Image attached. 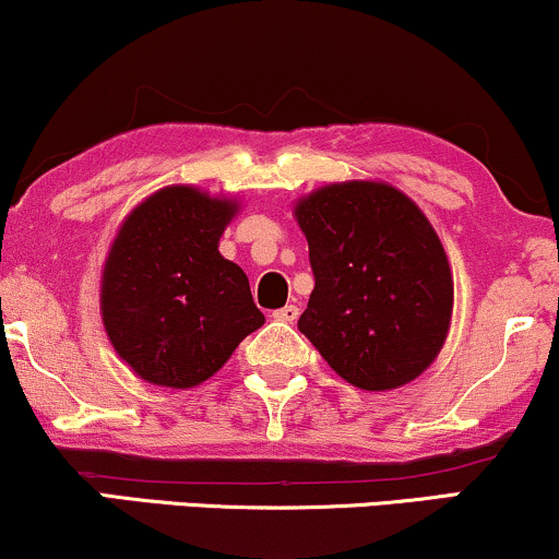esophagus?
Masks as SVG:
<instances>
[{"label": "esophagus", "instance_id": "1", "mask_svg": "<svg viewBox=\"0 0 559 559\" xmlns=\"http://www.w3.org/2000/svg\"><path fill=\"white\" fill-rule=\"evenodd\" d=\"M275 320H284V323H294V320L299 318V307L297 305H286L281 307V310L273 312Z\"/></svg>", "mask_w": 559, "mask_h": 559}]
</instances>
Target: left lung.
<instances>
[{
    "label": "left lung",
    "instance_id": "left-lung-1",
    "mask_svg": "<svg viewBox=\"0 0 559 559\" xmlns=\"http://www.w3.org/2000/svg\"><path fill=\"white\" fill-rule=\"evenodd\" d=\"M316 275L299 331L344 381L409 383L444 346L452 273L418 204L386 183L349 181L297 204Z\"/></svg>",
    "mask_w": 559,
    "mask_h": 559
}]
</instances>
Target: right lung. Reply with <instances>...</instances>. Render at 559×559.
Returning a JSON list of instances; mask_svg holds the SVG:
<instances>
[{
  "label": "right lung",
  "instance_id": "right-lung-1",
  "mask_svg": "<svg viewBox=\"0 0 559 559\" xmlns=\"http://www.w3.org/2000/svg\"><path fill=\"white\" fill-rule=\"evenodd\" d=\"M234 215L228 199L168 186L120 226L102 275V320L144 381L197 386L265 323L247 273L217 252Z\"/></svg>",
  "mask_w": 559,
  "mask_h": 559
}]
</instances>
